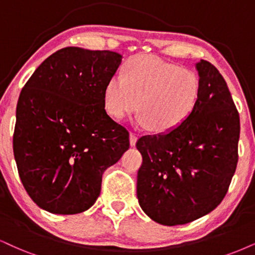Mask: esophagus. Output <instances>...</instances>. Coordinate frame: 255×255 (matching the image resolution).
Segmentation results:
<instances>
[{
	"label": "esophagus",
	"instance_id": "1",
	"mask_svg": "<svg viewBox=\"0 0 255 255\" xmlns=\"http://www.w3.org/2000/svg\"><path fill=\"white\" fill-rule=\"evenodd\" d=\"M136 142H137V136H136V133L131 132V133H130V145H131V146H134V145H136Z\"/></svg>",
	"mask_w": 255,
	"mask_h": 255
}]
</instances>
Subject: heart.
Listing matches in <instances>:
<instances>
[{
  "label": "heart",
  "mask_w": 255,
  "mask_h": 255,
  "mask_svg": "<svg viewBox=\"0 0 255 255\" xmlns=\"http://www.w3.org/2000/svg\"><path fill=\"white\" fill-rule=\"evenodd\" d=\"M201 84L196 73L155 55L128 61L125 75H112L104 90V105L111 117L123 119L136 111L137 124L157 133L180 128L196 109Z\"/></svg>",
  "instance_id": "heart-1"
}]
</instances>
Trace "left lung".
<instances>
[{"mask_svg":"<svg viewBox=\"0 0 255 255\" xmlns=\"http://www.w3.org/2000/svg\"><path fill=\"white\" fill-rule=\"evenodd\" d=\"M201 84L196 109L169 133L137 140L143 163L137 199L150 219L185 225L214 210L224 200L238 164L240 118L227 84L206 60L195 64Z\"/></svg>","mask_w":255,"mask_h":255,"instance_id":"obj_1","label":"left lung"}]
</instances>
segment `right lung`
<instances>
[{
  "label": "right lung",
  "instance_id": "1",
  "mask_svg": "<svg viewBox=\"0 0 255 255\" xmlns=\"http://www.w3.org/2000/svg\"><path fill=\"white\" fill-rule=\"evenodd\" d=\"M111 51L66 47L36 68L18 97L12 149L24 189L53 214L83 213L104 171L130 146L105 111L104 90L122 64Z\"/></svg>",
  "mask_w": 255,
  "mask_h": 255
}]
</instances>
